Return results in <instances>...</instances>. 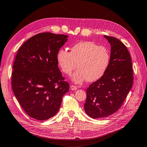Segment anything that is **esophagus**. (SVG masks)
I'll list each match as a JSON object with an SVG mask.
<instances>
[{
  "mask_svg": "<svg viewBox=\"0 0 147 147\" xmlns=\"http://www.w3.org/2000/svg\"><path fill=\"white\" fill-rule=\"evenodd\" d=\"M77 89V87L76 86H74V85H71L70 86V90H76Z\"/></svg>",
  "mask_w": 147,
  "mask_h": 147,
  "instance_id": "esophagus-1",
  "label": "esophagus"
}]
</instances>
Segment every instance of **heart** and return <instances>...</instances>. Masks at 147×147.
<instances>
[{"label":"heart","mask_w":147,"mask_h":147,"mask_svg":"<svg viewBox=\"0 0 147 147\" xmlns=\"http://www.w3.org/2000/svg\"><path fill=\"white\" fill-rule=\"evenodd\" d=\"M56 59L66 75H70L78 67L72 80L80 83L85 80L90 82H95L103 76L109 67L110 55L104 47L92 42L82 41L74 45L70 52L61 49L57 53Z\"/></svg>","instance_id":"b5f03b06"}]
</instances>
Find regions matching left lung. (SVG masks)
Returning a JSON list of instances; mask_svg holds the SVG:
<instances>
[{
	"label": "left lung",
	"mask_w": 147,
	"mask_h": 147,
	"mask_svg": "<svg viewBox=\"0 0 147 147\" xmlns=\"http://www.w3.org/2000/svg\"><path fill=\"white\" fill-rule=\"evenodd\" d=\"M111 45L110 63L105 73L86 90L84 105L86 113L92 118L109 117L120 109L133 83L131 57L119 39L106 35Z\"/></svg>",
	"instance_id": "obj_1"
}]
</instances>
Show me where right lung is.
<instances>
[{
	"instance_id": "right-lung-1",
	"label": "right lung",
	"mask_w": 147,
	"mask_h": 147,
	"mask_svg": "<svg viewBox=\"0 0 147 147\" xmlns=\"http://www.w3.org/2000/svg\"><path fill=\"white\" fill-rule=\"evenodd\" d=\"M67 35L39 33L20 47L13 65L11 86L30 117L46 120L57 113L69 84L58 67L56 56Z\"/></svg>"
}]
</instances>
